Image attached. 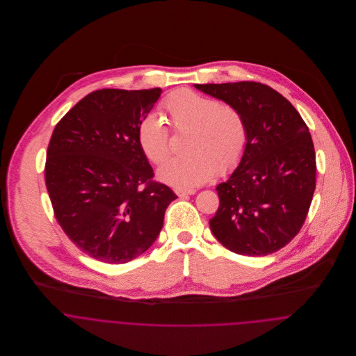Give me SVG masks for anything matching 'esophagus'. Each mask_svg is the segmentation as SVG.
Here are the masks:
<instances>
[{
  "label": "esophagus",
  "instance_id": "1",
  "mask_svg": "<svg viewBox=\"0 0 356 356\" xmlns=\"http://www.w3.org/2000/svg\"><path fill=\"white\" fill-rule=\"evenodd\" d=\"M175 193L179 197H185V196H189V195H195L196 189H175Z\"/></svg>",
  "mask_w": 356,
  "mask_h": 356
}]
</instances>
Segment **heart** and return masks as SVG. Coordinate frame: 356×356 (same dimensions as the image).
I'll use <instances>...</instances> for the list:
<instances>
[{
	"label": "heart",
	"mask_w": 356,
	"mask_h": 356,
	"mask_svg": "<svg viewBox=\"0 0 356 356\" xmlns=\"http://www.w3.org/2000/svg\"><path fill=\"white\" fill-rule=\"evenodd\" d=\"M161 108L177 133L189 131L188 154L167 160L159 178L178 189H191L209 181L216 172H230L241 160L247 141L243 113L233 105L189 89L171 93ZM138 143L144 154L160 164L171 152L170 130L156 115L145 116L138 126Z\"/></svg>",
	"instance_id": "heart-1"
}]
</instances>
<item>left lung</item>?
<instances>
[{"instance_id":"obj_1","label":"left lung","mask_w":356,"mask_h":356,"mask_svg":"<svg viewBox=\"0 0 356 356\" xmlns=\"http://www.w3.org/2000/svg\"><path fill=\"white\" fill-rule=\"evenodd\" d=\"M195 88L236 106L248 133L238 167L216 186L212 234L234 254L264 256L284 248L300 232L315 191V149L303 118L260 82Z\"/></svg>"}]
</instances>
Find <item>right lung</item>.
<instances>
[{
	"mask_svg": "<svg viewBox=\"0 0 356 356\" xmlns=\"http://www.w3.org/2000/svg\"><path fill=\"white\" fill-rule=\"evenodd\" d=\"M161 89H102L75 104L51 134L45 184L54 216L85 254L111 264L144 254L177 195L153 181L138 126Z\"/></svg>",
	"mask_w": 356,
	"mask_h": 356,
	"instance_id": "obj_1",
	"label": "right lung"
}]
</instances>
